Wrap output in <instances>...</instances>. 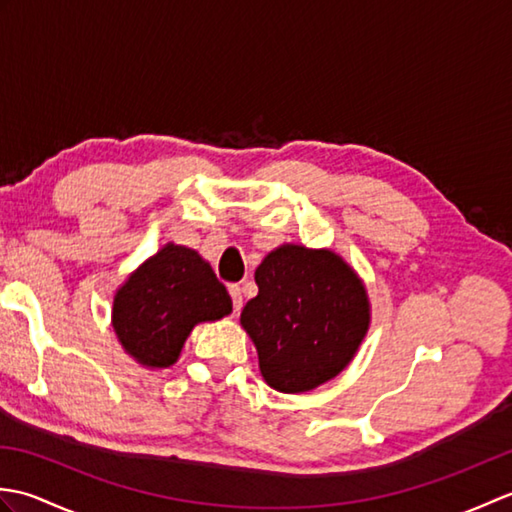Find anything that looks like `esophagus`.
I'll list each match as a JSON object with an SVG mask.
<instances>
[{
	"mask_svg": "<svg viewBox=\"0 0 512 512\" xmlns=\"http://www.w3.org/2000/svg\"><path fill=\"white\" fill-rule=\"evenodd\" d=\"M228 292H231V297H233V308H235V312H239V310H242V306H244L242 288H239L237 284H233V286H228Z\"/></svg>",
	"mask_w": 512,
	"mask_h": 512,
	"instance_id": "esophagus-1",
	"label": "esophagus"
}]
</instances>
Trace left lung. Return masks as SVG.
<instances>
[{
    "label": "left lung",
    "mask_w": 512,
    "mask_h": 512,
    "mask_svg": "<svg viewBox=\"0 0 512 512\" xmlns=\"http://www.w3.org/2000/svg\"><path fill=\"white\" fill-rule=\"evenodd\" d=\"M257 297L239 323L259 372L281 394H306L354 361L372 321L367 288L330 248L281 244L255 270Z\"/></svg>",
    "instance_id": "obj_1"
}]
</instances>
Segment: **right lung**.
Instances as JSON below:
<instances>
[{"label":"right lung","instance_id":"obj_1","mask_svg":"<svg viewBox=\"0 0 512 512\" xmlns=\"http://www.w3.org/2000/svg\"><path fill=\"white\" fill-rule=\"evenodd\" d=\"M233 312L222 281L198 250L165 244L118 286L112 328L123 350L147 369L171 367L195 325Z\"/></svg>","mask_w":512,"mask_h":512}]
</instances>
